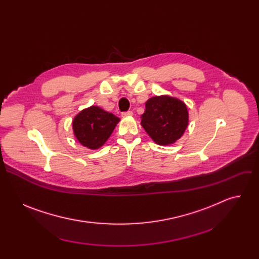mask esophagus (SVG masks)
Masks as SVG:
<instances>
[{"instance_id": "34e87169", "label": "esophagus", "mask_w": 259, "mask_h": 259, "mask_svg": "<svg viewBox=\"0 0 259 259\" xmlns=\"http://www.w3.org/2000/svg\"><path fill=\"white\" fill-rule=\"evenodd\" d=\"M131 116H133V113L131 112V110H128V112H124V113H122V117H123V118L131 117Z\"/></svg>"}]
</instances>
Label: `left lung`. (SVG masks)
I'll use <instances>...</instances> for the list:
<instances>
[{"instance_id":"1","label":"left lung","mask_w":259,"mask_h":259,"mask_svg":"<svg viewBox=\"0 0 259 259\" xmlns=\"http://www.w3.org/2000/svg\"><path fill=\"white\" fill-rule=\"evenodd\" d=\"M189 125L186 103L168 95L152 97L145 102L141 126L160 145H169L178 140Z\"/></svg>"}]
</instances>
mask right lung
<instances>
[{
	"label": "right lung",
	"mask_w": 259,
	"mask_h": 259,
	"mask_svg": "<svg viewBox=\"0 0 259 259\" xmlns=\"http://www.w3.org/2000/svg\"><path fill=\"white\" fill-rule=\"evenodd\" d=\"M120 119L99 106L83 109L72 121V130L79 142L90 150L101 147L112 135Z\"/></svg>",
	"instance_id": "obj_1"
}]
</instances>
